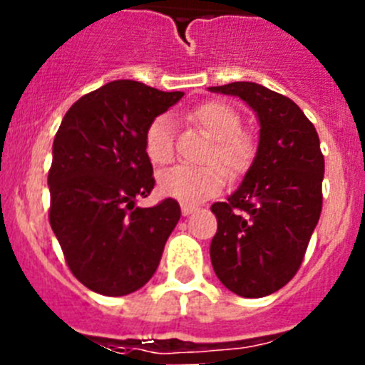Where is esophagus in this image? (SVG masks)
Masks as SVG:
<instances>
[{
    "mask_svg": "<svg viewBox=\"0 0 365 365\" xmlns=\"http://www.w3.org/2000/svg\"><path fill=\"white\" fill-rule=\"evenodd\" d=\"M180 210H182V215H190L195 212V206H190V205H182L180 206Z\"/></svg>",
    "mask_w": 365,
    "mask_h": 365,
    "instance_id": "esophagus-1",
    "label": "esophagus"
}]
</instances>
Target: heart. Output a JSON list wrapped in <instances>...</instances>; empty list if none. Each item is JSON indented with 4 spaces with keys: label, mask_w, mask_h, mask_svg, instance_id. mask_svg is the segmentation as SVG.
<instances>
[{
    "label": "heart",
    "mask_w": 365,
    "mask_h": 365,
    "mask_svg": "<svg viewBox=\"0 0 365 365\" xmlns=\"http://www.w3.org/2000/svg\"><path fill=\"white\" fill-rule=\"evenodd\" d=\"M190 118L212 137L205 155L206 164L170 168L160 173L159 190L163 195L177 199L182 205H197L225 188L227 172L232 177L248 172L256 159V143L250 135L241 131L240 113L221 100H208L193 108ZM144 151L148 159L159 166L173 159V125L168 115H157L146 125Z\"/></svg>",
    "instance_id": "b5f03b06"
}]
</instances>
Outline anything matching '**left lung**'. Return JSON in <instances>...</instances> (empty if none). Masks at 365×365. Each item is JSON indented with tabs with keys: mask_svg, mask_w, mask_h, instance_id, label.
<instances>
[{
	"mask_svg": "<svg viewBox=\"0 0 365 365\" xmlns=\"http://www.w3.org/2000/svg\"><path fill=\"white\" fill-rule=\"evenodd\" d=\"M210 91L243 98L257 113L259 146L227 202H214L212 267L228 291L263 298L296 276L322 214L324 153L312 122L289 96L254 82Z\"/></svg>",
	"mask_w": 365,
	"mask_h": 365,
	"instance_id": "obj_1",
	"label": "left lung"
}]
</instances>
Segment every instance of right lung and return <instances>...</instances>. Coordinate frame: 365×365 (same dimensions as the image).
I'll list each match as a JSON object with an SVG mask.
<instances>
[{"instance_id":"1","label":"right lung","mask_w":365,"mask_h":365,"mask_svg":"<svg viewBox=\"0 0 365 365\" xmlns=\"http://www.w3.org/2000/svg\"><path fill=\"white\" fill-rule=\"evenodd\" d=\"M182 95L115 80L76 100L58 128L49 222L74 278L98 294L125 296L146 285L179 222L175 199L150 208L135 199L155 186L146 125Z\"/></svg>"}]
</instances>
